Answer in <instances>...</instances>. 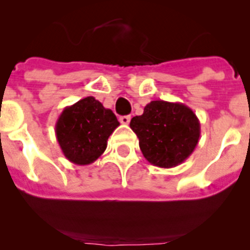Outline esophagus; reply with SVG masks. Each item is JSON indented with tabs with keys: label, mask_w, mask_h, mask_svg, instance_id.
Returning a JSON list of instances; mask_svg holds the SVG:
<instances>
[{
	"label": "esophagus",
	"mask_w": 250,
	"mask_h": 250,
	"mask_svg": "<svg viewBox=\"0 0 250 250\" xmlns=\"http://www.w3.org/2000/svg\"><path fill=\"white\" fill-rule=\"evenodd\" d=\"M120 122L122 123V125H128V123L130 122V116H121Z\"/></svg>",
	"instance_id": "34e87169"
}]
</instances>
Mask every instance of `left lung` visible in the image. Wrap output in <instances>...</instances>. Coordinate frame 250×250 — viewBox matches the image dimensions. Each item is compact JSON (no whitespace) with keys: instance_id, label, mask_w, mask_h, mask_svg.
I'll return each mask as SVG.
<instances>
[{"instance_id":"8db88e82","label":"left lung","mask_w":250,"mask_h":250,"mask_svg":"<svg viewBox=\"0 0 250 250\" xmlns=\"http://www.w3.org/2000/svg\"><path fill=\"white\" fill-rule=\"evenodd\" d=\"M130 128L139 138L144 157L160 168H173L183 163L197 146L201 125L192 110L181 103L153 100L141 116L130 121Z\"/></svg>"}]
</instances>
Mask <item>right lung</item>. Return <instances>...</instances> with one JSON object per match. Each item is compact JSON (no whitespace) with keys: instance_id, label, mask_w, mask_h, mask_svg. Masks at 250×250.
Instances as JSON below:
<instances>
[{"instance_id":"right-lung-1","label":"right lung","mask_w":250,"mask_h":250,"mask_svg":"<svg viewBox=\"0 0 250 250\" xmlns=\"http://www.w3.org/2000/svg\"><path fill=\"white\" fill-rule=\"evenodd\" d=\"M118 125L112 111L94 97H87L62 110L55 123V135L70 162L87 166L104 153L107 139Z\"/></svg>"}]
</instances>
